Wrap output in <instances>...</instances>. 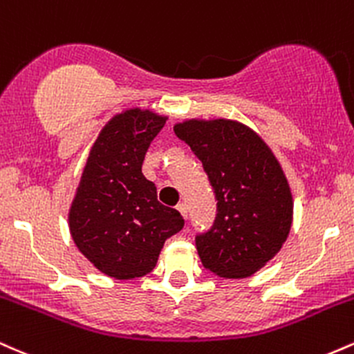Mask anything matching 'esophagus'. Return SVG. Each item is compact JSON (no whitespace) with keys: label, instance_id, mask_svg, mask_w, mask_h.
Instances as JSON below:
<instances>
[{"label":"esophagus","instance_id":"1","mask_svg":"<svg viewBox=\"0 0 354 354\" xmlns=\"http://www.w3.org/2000/svg\"><path fill=\"white\" fill-rule=\"evenodd\" d=\"M176 209L178 211H180V213L183 214V218H188V208H186V205H185V203H180V205H178L176 206Z\"/></svg>","mask_w":354,"mask_h":354}]
</instances>
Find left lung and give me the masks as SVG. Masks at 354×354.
<instances>
[{"label": "left lung", "instance_id": "8db88e82", "mask_svg": "<svg viewBox=\"0 0 354 354\" xmlns=\"http://www.w3.org/2000/svg\"><path fill=\"white\" fill-rule=\"evenodd\" d=\"M174 133L208 174L218 213L196 236L203 266L221 278H248L274 258L290 234L293 196L263 138L239 121L186 120Z\"/></svg>", "mask_w": 354, "mask_h": 354}]
</instances>
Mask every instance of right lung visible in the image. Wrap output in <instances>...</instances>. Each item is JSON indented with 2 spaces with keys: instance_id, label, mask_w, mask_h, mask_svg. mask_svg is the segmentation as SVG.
<instances>
[{
  "instance_id": "add662e5",
  "label": "right lung",
  "mask_w": 354,
  "mask_h": 354,
  "mask_svg": "<svg viewBox=\"0 0 354 354\" xmlns=\"http://www.w3.org/2000/svg\"><path fill=\"white\" fill-rule=\"evenodd\" d=\"M168 116L131 108L115 115L96 138L71 203L70 233L96 270L115 279L151 273L165 241L185 219L161 205L141 173L145 154Z\"/></svg>"
}]
</instances>
